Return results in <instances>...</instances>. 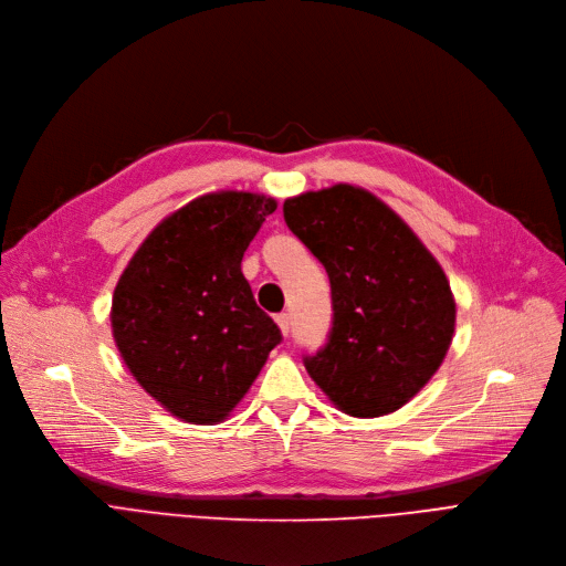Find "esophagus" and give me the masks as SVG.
I'll list each match as a JSON object with an SVG mask.
<instances>
[{
  "instance_id": "esophagus-1",
  "label": "esophagus",
  "mask_w": 566,
  "mask_h": 566,
  "mask_svg": "<svg viewBox=\"0 0 566 566\" xmlns=\"http://www.w3.org/2000/svg\"><path fill=\"white\" fill-rule=\"evenodd\" d=\"M274 319H276V325H279L281 334L287 336V332H290V317H287V313H279Z\"/></svg>"
}]
</instances>
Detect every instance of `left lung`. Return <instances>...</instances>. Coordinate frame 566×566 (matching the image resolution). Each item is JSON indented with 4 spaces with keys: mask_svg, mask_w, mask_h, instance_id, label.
<instances>
[{
    "mask_svg": "<svg viewBox=\"0 0 566 566\" xmlns=\"http://www.w3.org/2000/svg\"><path fill=\"white\" fill-rule=\"evenodd\" d=\"M283 217L332 283L329 340L304 359L313 382L345 415L396 412L438 373L453 338L440 262L389 205L353 184L287 198Z\"/></svg>",
    "mask_w": 566,
    "mask_h": 566,
    "instance_id": "8db88e82",
    "label": "left lung"
}]
</instances>
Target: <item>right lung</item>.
Here are the masks:
<instances>
[{
    "label": "right lung",
    "mask_w": 566,
    "mask_h": 566,
    "mask_svg": "<svg viewBox=\"0 0 566 566\" xmlns=\"http://www.w3.org/2000/svg\"><path fill=\"white\" fill-rule=\"evenodd\" d=\"M276 200L207 193L160 221L113 294V336L138 385L186 423L223 421L281 329L253 300L241 258Z\"/></svg>",
    "instance_id": "obj_1"
}]
</instances>
